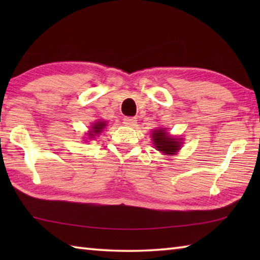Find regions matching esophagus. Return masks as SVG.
Returning a JSON list of instances; mask_svg holds the SVG:
<instances>
[{
  "instance_id": "esophagus-1",
  "label": "esophagus",
  "mask_w": 260,
  "mask_h": 260,
  "mask_svg": "<svg viewBox=\"0 0 260 260\" xmlns=\"http://www.w3.org/2000/svg\"><path fill=\"white\" fill-rule=\"evenodd\" d=\"M136 122H138V119H136L135 117H126V118H124V124L126 126L133 127V126L136 125Z\"/></svg>"
}]
</instances>
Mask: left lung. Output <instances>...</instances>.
I'll use <instances>...</instances> for the list:
<instances>
[{
    "instance_id": "left-lung-1",
    "label": "left lung",
    "mask_w": 260,
    "mask_h": 260,
    "mask_svg": "<svg viewBox=\"0 0 260 260\" xmlns=\"http://www.w3.org/2000/svg\"><path fill=\"white\" fill-rule=\"evenodd\" d=\"M151 138L153 141V146L158 151L164 155H174L181 148V140L178 138H172L166 132V128H158L152 131Z\"/></svg>"
}]
</instances>
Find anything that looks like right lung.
<instances>
[{"label":"right lung","mask_w":260,"mask_h":260,"mask_svg":"<svg viewBox=\"0 0 260 260\" xmlns=\"http://www.w3.org/2000/svg\"><path fill=\"white\" fill-rule=\"evenodd\" d=\"M107 127V121L104 120H98L93 122V125L90 126V129L88 131L86 139H94L96 135H99L100 133H102V131Z\"/></svg>","instance_id":"1"}]
</instances>
